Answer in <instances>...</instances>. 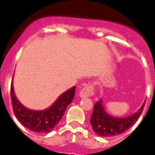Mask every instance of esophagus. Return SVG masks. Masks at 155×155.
<instances>
[{"label": "esophagus", "instance_id": "34e87169", "mask_svg": "<svg viewBox=\"0 0 155 155\" xmlns=\"http://www.w3.org/2000/svg\"><path fill=\"white\" fill-rule=\"evenodd\" d=\"M94 94V87L92 85H89V86L84 87L79 92V96L82 99H86V98L92 96Z\"/></svg>", "mask_w": 155, "mask_h": 155}]
</instances>
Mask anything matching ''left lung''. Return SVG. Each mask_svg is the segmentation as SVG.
Returning <instances> with one entry per match:
<instances>
[{"instance_id":"obj_1","label":"left lung","mask_w":155,"mask_h":155,"mask_svg":"<svg viewBox=\"0 0 155 155\" xmlns=\"http://www.w3.org/2000/svg\"><path fill=\"white\" fill-rule=\"evenodd\" d=\"M145 101L137 112L124 118L115 117L105 111L102 99L95 102L90 123L95 134L102 137H113L121 134L132 126L141 115Z\"/></svg>"}]
</instances>
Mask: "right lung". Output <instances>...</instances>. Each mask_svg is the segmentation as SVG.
Wrapping results in <instances>:
<instances>
[{"label": "right lung", "instance_id": "add662e5", "mask_svg": "<svg viewBox=\"0 0 155 155\" xmlns=\"http://www.w3.org/2000/svg\"><path fill=\"white\" fill-rule=\"evenodd\" d=\"M11 82V96L14 115L20 122L27 129L37 133H48L54 129L63 118L68 105L75 96L76 86L62 93L58 99L47 108L43 110H34L24 106L17 99Z\"/></svg>", "mask_w": 155, "mask_h": 155}]
</instances>
